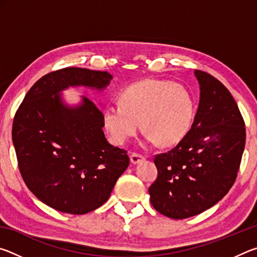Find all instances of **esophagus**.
Returning <instances> with one entry per match:
<instances>
[{
	"instance_id": "esophagus-1",
	"label": "esophagus",
	"mask_w": 257,
	"mask_h": 257,
	"mask_svg": "<svg viewBox=\"0 0 257 257\" xmlns=\"http://www.w3.org/2000/svg\"><path fill=\"white\" fill-rule=\"evenodd\" d=\"M144 160H145V156L143 154L132 153V155H130V161H132V163H134V164L142 162V161H144Z\"/></svg>"
}]
</instances>
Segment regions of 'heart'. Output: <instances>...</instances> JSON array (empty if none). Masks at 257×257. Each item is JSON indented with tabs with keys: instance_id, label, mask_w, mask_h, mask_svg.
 Returning a JSON list of instances; mask_svg holds the SVG:
<instances>
[{
	"instance_id": "heart-1",
	"label": "heart",
	"mask_w": 257,
	"mask_h": 257,
	"mask_svg": "<svg viewBox=\"0 0 257 257\" xmlns=\"http://www.w3.org/2000/svg\"><path fill=\"white\" fill-rule=\"evenodd\" d=\"M195 104L184 86L168 80L145 79L128 86L120 94V104L103 111L104 128L116 145L136 136L141 122L151 144H178L190 130Z\"/></svg>"
}]
</instances>
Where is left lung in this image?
<instances>
[{"mask_svg":"<svg viewBox=\"0 0 257 257\" xmlns=\"http://www.w3.org/2000/svg\"><path fill=\"white\" fill-rule=\"evenodd\" d=\"M201 98L191 128L167 153L156 154L150 186L156 211L180 220L220 201L236 181L245 149V121L231 93L215 77L195 70Z\"/></svg>","mask_w":257,"mask_h":257,"instance_id":"8db88e82","label":"left lung"}]
</instances>
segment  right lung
<instances>
[{
	"instance_id": "right-lung-1",
	"label": "right lung",
	"mask_w": 257,
	"mask_h": 257,
	"mask_svg": "<svg viewBox=\"0 0 257 257\" xmlns=\"http://www.w3.org/2000/svg\"><path fill=\"white\" fill-rule=\"evenodd\" d=\"M106 71L63 68L43 76L26 94L12 124L19 171L40 201L56 211L85 214L103 205L129 165L127 151L108 144L103 113L84 97L76 108L58 94L68 86L104 88Z\"/></svg>"
}]
</instances>
